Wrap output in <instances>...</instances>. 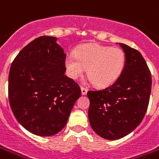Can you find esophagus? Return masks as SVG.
<instances>
[{
  "instance_id": "1",
  "label": "esophagus",
  "mask_w": 159,
  "mask_h": 159,
  "mask_svg": "<svg viewBox=\"0 0 159 159\" xmlns=\"http://www.w3.org/2000/svg\"><path fill=\"white\" fill-rule=\"evenodd\" d=\"M81 90H82V95H86L87 91H88V89L85 88V87H81Z\"/></svg>"
}]
</instances>
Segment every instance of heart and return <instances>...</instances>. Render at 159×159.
I'll list each match as a JSON object with an SVG mask.
<instances>
[{
  "label": "heart",
  "instance_id": "obj_1",
  "mask_svg": "<svg viewBox=\"0 0 159 159\" xmlns=\"http://www.w3.org/2000/svg\"><path fill=\"white\" fill-rule=\"evenodd\" d=\"M125 62L123 49L92 43L80 46L65 58L67 72L71 78L81 77L87 68L89 79L98 87L114 84L125 70Z\"/></svg>",
  "mask_w": 159,
  "mask_h": 159
}]
</instances>
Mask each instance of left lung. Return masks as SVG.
Segmentation results:
<instances>
[{"mask_svg":"<svg viewBox=\"0 0 159 159\" xmlns=\"http://www.w3.org/2000/svg\"><path fill=\"white\" fill-rule=\"evenodd\" d=\"M126 57L125 70L114 84L89 90V120L102 139H122L136 129L147 111L152 90V74L137 49L119 43Z\"/></svg>","mask_w":159,"mask_h":159,"instance_id":"left-lung-1","label":"left lung"}]
</instances>
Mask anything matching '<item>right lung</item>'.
Here are the masks:
<instances>
[{"instance_id":"obj_1","label":"right lung","mask_w":159,"mask_h":159,"mask_svg":"<svg viewBox=\"0 0 159 159\" xmlns=\"http://www.w3.org/2000/svg\"><path fill=\"white\" fill-rule=\"evenodd\" d=\"M66 55L57 38L41 36L20 50L8 75V99L17 121L48 137L63 129L81 89L64 75Z\"/></svg>"}]
</instances>
